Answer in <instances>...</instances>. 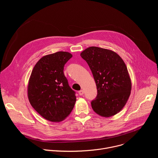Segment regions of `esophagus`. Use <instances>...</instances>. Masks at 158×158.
I'll use <instances>...</instances> for the list:
<instances>
[{"instance_id": "esophagus-1", "label": "esophagus", "mask_w": 158, "mask_h": 158, "mask_svg": "<svg viewBox=\"0 0 158 158\" xmlns=\"http://www.w3.org/2000/svg\"><path fill=\"white\" fill-rule=\"evenodd\" d=\"M84 91H83V90H81V91H79V94L80 96H82L84 94Z\"/></svg>"}]
</instances>
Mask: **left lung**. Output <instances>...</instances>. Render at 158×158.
<instances>
[{
  "label": "left lung",
  "mask_w": 158,
  "mask_h": 158,
  "mask_svg": "<svg viewBox=\"0 0 158 158\" xmlns=\"http://www.w3.org/2000/svg\"><path fill=\"white\" fill-rule=\"evenodd\" d=\"M95 80L98 95L91 102L98 115L109 118L118 114L126 105L131 91V80L122 58L115 52L89 47L81 53Z\"/></svg>",
  "instance_id": "obj_1"
}]
</instances>
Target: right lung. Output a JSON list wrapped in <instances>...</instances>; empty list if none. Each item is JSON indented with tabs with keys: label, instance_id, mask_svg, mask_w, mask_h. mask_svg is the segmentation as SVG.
Returning a JSON list of instances; mask_svg holds the SVG:
<instances>
[{
	"label": "right lung",
	"instance_id": "obj_1",
	"mask_svg": "<svg viewBox=\"0 0 158 158\" xmlns=\"http://www.w3.org/2000/svg\"><path fill=\"white\" fill-rule=\"evenodd\" d=\"M73 55L60 51L43 56L32 71L27 96L33 108L44 119L60 122L73 110L76 97L64 74V67Z\"/></svg>",
	"mask_w": 158,
	"mask_h": 158
}]
</instances>
